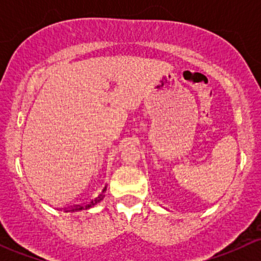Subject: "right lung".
<instances>
[{"label": "right lung", "mask_w": 261, "mask_h": 261, "mask_svg": "<svg viewBox=\"0 0 261 261\" xmlns=\"http://www.w3.org/2000/svg\"><path fill=\"white\" fill-rule=\"evenodd\" d=\"M105 192H106V187H105V188L102 189V192L98 194V197H97L96 199H93V201L89 202L88 204H86V208H89V207L94 206V204H97V203H98V202H101L102 199H103V197H105ZM82 208H83V207H80V210H82Z\"/></svg>", "instance_id": "1"}]
</instances>
